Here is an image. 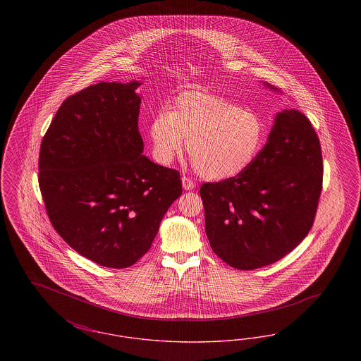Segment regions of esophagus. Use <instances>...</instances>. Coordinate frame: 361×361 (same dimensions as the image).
<instances>
[{
  "label": "esophagus",
  "instance_id": "1",
  "mask_svg": "<svg viewBox=\"0 0 361 361\" xmlns=\"http://www.w3.org/2000/svg\"><path fill=\"white\" fill-rule=\"evenodd\" d=\"M181 181H183V188L187 189V190H192V189H195V187H196V183L192 178L187 177V176H183Z\"/></svg>",
  "mask_w": 361,
  "mask_h": 361
}]
</instances>
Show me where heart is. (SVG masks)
<instances>
[{"label":"heart","mask_w":361,"mask_h":361,"mask_svg":"<svg viewBox=\"0 0 361 361\" xmlns=\"http://www.w3.org/2000/svg\"><path fill=\"white\" fill-rule=\"evenodd\" d=\"M155 158L168 165L185 142L193 169L207 180H227L246 171L265 140L267 127L256 112L219 94L185 92L150 123Z\"/></svg>","instance_id":"obj_1"}]
</instances>
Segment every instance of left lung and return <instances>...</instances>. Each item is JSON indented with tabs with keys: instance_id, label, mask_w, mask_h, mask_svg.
Here are the masks:
<instances>
[{
	"instance_id": "obj_1",
	"label": "left lung",
	"mask_w": 361,
	"mask_h": 361,
	"mask_svg": "<svg viewBox=\"0 0 361 361\" xmlns=\"http://www.w3.org/2000/svg\"><path fill=\"white\" fill-rule=\"evenodd\" d=\"M321 143L299 111H283L243 172L200 188L211 249L240 271L271 265L309 234L322 192Z\"/></svg>"
}]
</instances>
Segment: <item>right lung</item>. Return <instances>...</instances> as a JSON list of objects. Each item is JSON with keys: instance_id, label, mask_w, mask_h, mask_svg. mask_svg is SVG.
Returning <instances> with one entry per match:
<instances>
[{"instance_id": "1", "label": "right lung", "mask_w": 361, "mask_h": 361, "mask_svg": "<svg viewBox=\"0 0 361 361\" xmlns=\"http://www.w3.org/2000/svg\"><path fill=\"white\" fill-rule=\"evenodd\" d=\"M139 85L100 82L71 94L39 153V188L52 227L81 256L115 269L149 252L183 193L180 173L142 154Z\"/></svg>"}]
</instances>
